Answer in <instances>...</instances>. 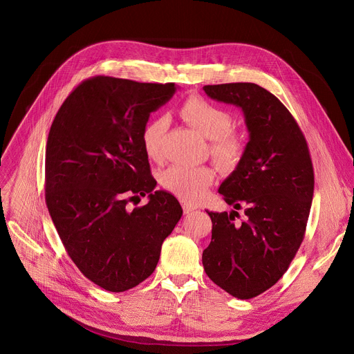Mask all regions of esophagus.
Returning <instances> with one entry per match:
<instances>
[{
  "label": "esophagus",
  "mask_w": 354,
  "mask_h": 354,
  "mask_svg": "<svg viewBox=\"0 0 354 354\" xmlns=\"http://www.w3.org/2000/svg\"><path fill=\"white\" fill-rule=\"evenodd\" d=\"M182 207H183V213H185V214H190L193 210H196V207H194V206L187 205V203H183V205H182Z\"/></svg>",
  "instance_id": "34e87169"
}]
</instances>
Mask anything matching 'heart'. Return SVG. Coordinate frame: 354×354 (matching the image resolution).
<instances>
[{"label": "heart", "mask_w": 354, "mask_h": 354, "mask_svg": "<svg viewBox=\"0 0 354 354\" xmlns=\"http://www.w3.org/2000/svg\"><path fill=\"white\" fill-rule=\"evenodd\" d=\"M183 118L206 138L212 140L210 154L224 168L235 167L243 156L242 138L231 131V115L201 97H190L182 106ZM168 129V118L161 115L151 119L142 129L141 141L148 158H162V138ZM214 180L210 167H190L175 164L161 174L162 186L183 201H198L203 198Z\"/></svg>", "instance_id": "obj_1"}]
</instances>
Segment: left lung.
<instances>
[{
	"label": "left lung",
	"mask_w": 354,
	"mask_h": 354,
	"mask_svg": "<svg viewBox=\"0 0 354 354\" xmlns=\"http://www.w3.org/2000/svg\"><path fill=\"white\" fill-rule=\"evenodd\" d=\"M207 96L242 109L249 141L218 193L234 209L207 212L212 242L203 250L206 274L239 299L254 298L286 273L304 239L314 196V169L304 134L280 100L252 82L203 86Z\"/></svg>",
	"instance_id": "1"
}]
</instances>
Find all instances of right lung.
Instances as JSON below:
<instances>
[{"label": "right lung", "instance_id": "obj_1", "mask_svg": "<svg viewBox=\"0 0 354 354\" xmlns=\"http://www.w3.org/2000/svg\"><path fill=\"white\" fill-rule=\"evenodd\" d=\"M176 85L97 75L64 100L46 145V205L68 257L108 291L153 274L164 239L182 217L179 201L154 190L141 133ZM149 203L129 212L138 194Z\"/></svg>", "mask_w": 354, "mask_h": 354}]
</instances>
